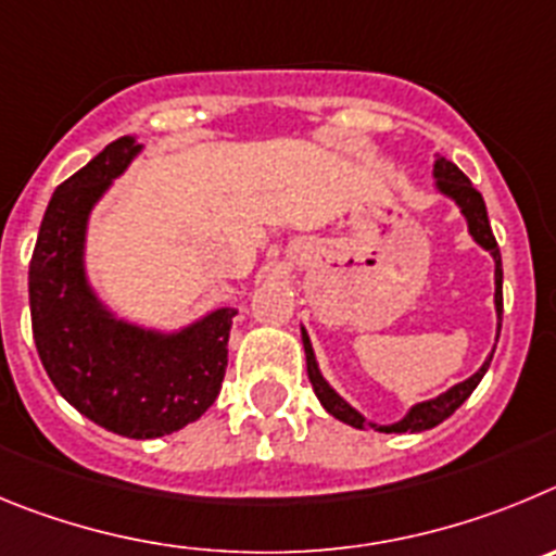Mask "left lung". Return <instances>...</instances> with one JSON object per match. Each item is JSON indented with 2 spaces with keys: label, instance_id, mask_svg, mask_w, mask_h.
<instances>
[{
  "label": "left lung",
  "instance_id": "8db88e82",
  "mask_svg": "<svg viewBox=\"0 0 556 556\" xmlns=\"http://www.w3.org/2000/svg\"><path fill=\"white\" fill-rule=\"evenodd\" d=\"M432 177H434V188H438V191L443 193L446 199H452V202L459 207V213L465 216V224H468V232H471L473 241H477L484 252H490V257H493V263H496V293H493V304H496V318H498V324H496V340H498V332H502V313H504L502 252H498V243H496V238H493V229H490L488 207H484L482 193H479L477 188L471 185V179L465 177V174L454 166L452 160H446V157L434 160ZM302 343H304V357H307V377H309V382H313L315 396H318V402L324 404V409H327L329 415H334L338 421L349 424V427H354V429L371 427V429H377V432H388V434L390 432H396V434L424 432V429H432V427H438V424L446 421L448 415H452L454 409H457L459 404L471 396L473 390H477V384L482 382V377L488 374L493 352H496V346H493V352L488 354V359H484L482 368H479L473 377H468L465 382H457L454 388H448L446 393H440V396L413 404V407L407 409V415H404V418H399V421L374 424V421H368L363 413H357V409H354L352 404L340 396L338 390H334L332 384L324 379L321 368H318V359H315L313 343H309V334L304 327H302Z\"/></svg>",
  "mask_w": 556,
  "mask_h": 556
}]
</instances>
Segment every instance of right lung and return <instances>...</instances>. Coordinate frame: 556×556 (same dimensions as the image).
Wrapping results in <instances>:
<instances>
[{"label": "right lung", "mask_w": 556, "mask_h": 556, "mask_svg": "<svg viewBox=\"0 0 556 556\" xmlns=\"http://www.w3.org/2000/svg\"><path fill=\"white\" fill-rule=\"evenodd\" d=\"M141 149L135 135L108 143L49 199L29 263V315L60 396L108 432L149 440L188 427L216 402L238 309H210L166 332L118 318L93 290L88 218Z\"/></svg>", "instance_id": "obj_1"}]
</instances>
